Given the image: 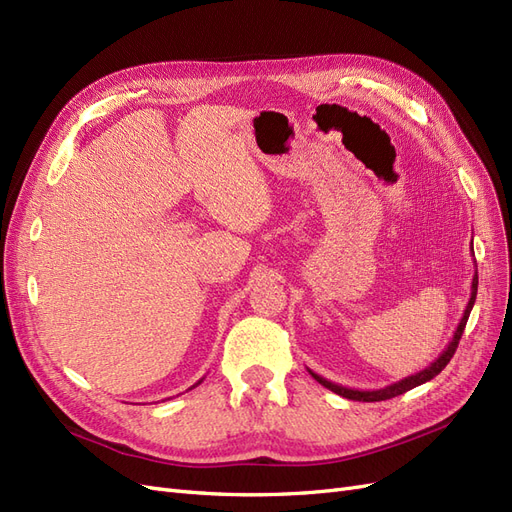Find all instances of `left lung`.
<instances>
[{
    "instance_id": "1",
    "label": "left lung",
    "mask_w": 512,
    "mask_h": 512,
    "mask_svg": "<svg viewBox=\"0 0 512 512\" xmlns=\"http://www.w3.org/2000/svg\"><path fill=\"white\" fill-rule=\"evenodd\" d=\"M476 290H478V273L474 271L470 301H468V305H466V312H463V316H461V320H459V324H457V331L453 333V339H451V342H448V346L442 350V354L438 356L436 361H433L431 365H427L425 369L416 371V374L404 378V380L393 382V384H389V386H382V389H374V391H359V389H348V386L335 384V382H331V380H327V378H322V376H318L316 371H312V369H307V371H309V374H312V378H314L316 382H320V384L324 386V389H329V391H333V393H337V395H342V397H346V399H354V401H384V399H391V397H397V395H404L406 391L414 389V386H421V384L429 382L431 378H436V376L440 374V371L448 365V361L453 359V354H455V350H457V346H459V339H461V335H463V329H466V322H468L470 312H472V307H474Z\"/></svg>"
}]
</instances>
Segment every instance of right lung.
Segmentation results:
<instances>
[{"instance_id": "right-lung-1", "label": "right lung", "mask_w": 512, "mask_h": 512, "mask_svg": "<svg viewBox=\"0 0 512 512\" xmlns=\"http://www.w3.org/2000/svg\"><path fill=\"white\" fill-rule=\"evenodd\" d=\"M200 382H203V380H198V382H196V384H194V386H198V384H200ZM194 386H192V389H194Z\"/></svg>"}]
</instances>
